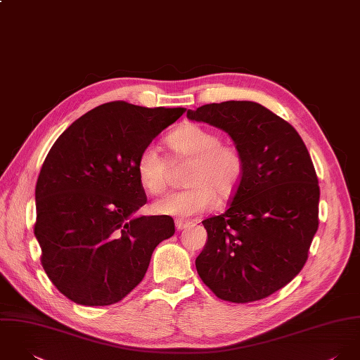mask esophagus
Instances as JSON below:
<instances>
[{
  "instance_id": "1",
  "label": "esophagus",
  "mask_w": 360,
  "mask_h": 360,
  "mask_svg": "<svg viewBox=\"0 0 360 360\" xmlns=\"http://www.w3.org/2000/svg\"><path fill=\"white\" fill-rule=\"evenodd\" d=\"M191 224H192V222H191L189 219H184V218H176V219H175V226H176L178 231H182V229L191 226Z\"/></svg>"
}]
</instances>
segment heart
Listing matches in <instances>:
<instances>
[{"label": "heart", "mask_w": 360, "mask_h": 360, "mask_svg": "<svg viewBox=\"0 0 360 360\" xmlns=\"http://www.w3.org/2000/svg\"><path fill=\"white\" fill-rule=\"evenodd\" d=\"M164 143L171 160L189 161L185 169V189L154 205V210L168 216L189 217L209 210L214 200L231 199L245 175L242 151L232 143H222L221 136L202 125L186 124L172 131ZM169 164L154 146H146L136 160V175L148 195L165 192Z\"/></svg>", "instance_id": "heart-1"}]
</instances>
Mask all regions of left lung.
<instances>
[{
	"label": "left lung",
	"mask_w": 360,
	"mask_h": 360,
	"mask_svg": "<svg viewBox=\"0 0 360 360\" xmlns=\"http://www.w3.org/2000/svg\"><path fill=\"white\" fill-rule=\"evenodd\" d=\"M188 118L225 131L245 158V175L221 216L203 221L196 259L202 281L233 303L264 299L303 269L319 228L320 188L296 129L255 101L206 104Z\"/></svg>",
	"instance_id": "8db88e82"
}]
</instances>
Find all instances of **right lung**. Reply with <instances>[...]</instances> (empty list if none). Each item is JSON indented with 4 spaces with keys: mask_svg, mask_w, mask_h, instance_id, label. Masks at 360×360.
<instances>
[{
    "mask_svg": "<svg viewBox=\"0 0 360 360\" xmlns=\"http://www.w3.org/2000/svg\"><path fill=\"white\" fill-rule=\"evenodd\" d=\"M185 111L105 103L50 148L36 184L34 235L46 274L75 303L122 300L143 280L155 246L174 235L171 217H132L147 202L136 160Z\"/></svg>",
    "mask_w": 360,
    "mask_h": 360,
    "instance_id": "add662e5",
    "label": "right lung"
}]
</instances>
